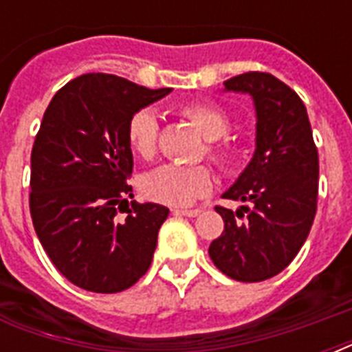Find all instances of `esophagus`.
I'll return each instance as SVG.
<instances>
[{
	"label": "esophagus",
	"instance_id": "1",
	"mask_svg": "<svg viewBox=\"0 0 352 352\" xmlns=\"http://www.w3.org/2000/svg\"><path fill=\"white\" fill-rule=\"evenodd\" d=\"M173 214L184 215V217H195V215L201 214V210H199V208H195V210H179V208H175V210H173Z\"/></svg>",
	"mask_w": 352,
	"mask_h": 352
}]
</instances>
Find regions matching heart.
<instances>
[{
  "mask_svg": "<svg viewBox=\"0 0 352 352\" xmlns=\"http://www.w3.org/2000/svg\"><path fill=\"white\" fill-rule=\"evenodd\" d=\"M186 120L197 127L206 138V155L221 170H230L237 162L239 149L228 137L230 117L210 102H192L179 107ZM129 148L142 159H151L159 148V117L153 109H138L129 117L126 127ZM142 193L155 203L168 206H190L197 199L206 197L214 188V175L206 166L166 164L144 175L140 182Z\"/></svg>",
  "mask_w": 352,
  "mask_h": 352,
  "instance_id": "1",
  "label": "heart"
}]
</instances>
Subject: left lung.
<instances>
[{
	"label": "left lung",
	"mask_w": 352,
	"mask_h": 352,
	"mask_svg": "<svg viewBox=\"0 0 352 352\" xmlns=\"http://www.w3.org/2000/svg\"><path fill=\"white\" fill-rule=\"evenodd\" d=\"M225 89L254 98L256 153L223 193L246 206L237 212L215 206L225 230L208 254L228 278L256 283L285 270L305 243L316 215L320 160L305 104L289 85L270 73L248 71L226 80Z\"/></svg>",
	"instance_id": "left-lung-1"
}]
</instances>
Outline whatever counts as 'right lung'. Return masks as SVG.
Returning a JSON list of instances; mask_svg holds the SVG:
<instances>
[{"label": "right lung", "instance_id": "right-lung-1", "mask_svg": "<svg viewBox=\"0 0 352 352\" xmlns=\"http://www.w3.org/2000/svg\"><path fill=\"white\" fill-rule=\"evenodd\" d=\"M106 73L71 80L52 96L30 153L29 206L52 265L73 285L113 294L148 272L170 210L137 203L127 177L133 113L170 93Z\"/></svg>", "mask_w": 352, "mask_h": 352}]
</instances>
